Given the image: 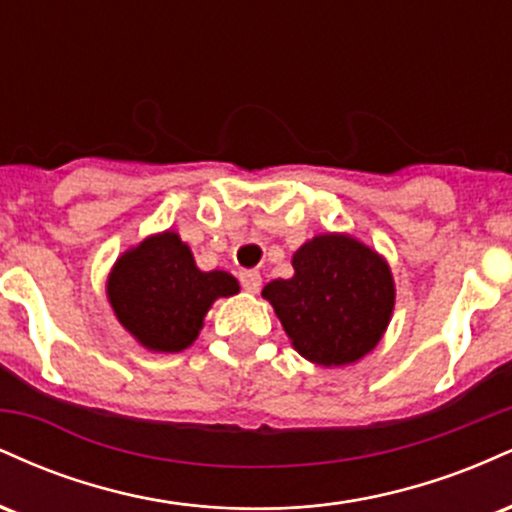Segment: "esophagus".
Instances as JSON below:
<instances>
[{
    "label": "esophagus",
    "instance_id": "esophagus-1",
    "mask_svg": "<svg viewBox=\"0 0 512 512\" xmlns=\"http://www.w3.org/2000/svg\"><path fill=\"white\" fill-rule=\"evenodd\" d=\"M240 284H243V289L248 293H257L262 286V276L255 269H245V272H240Z\"/></svg>",
    "mask_w": 512,
    "mask_h": 512
}]
</instances>
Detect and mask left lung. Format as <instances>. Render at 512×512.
Here are the masks:
<instances>
[{
    "mask_svg": "<svg viewBox=\"0 0 512 512\" xmlns=\"http://www.w3.org/2000/svg\"><path fill=\"white\" fill-rule=\"evenodd\" d=\"M291 279L262 289L293 349L322 368L349 366L378 346L395 310V279L378 250L349 233H320L291 257Z\"/></svg>",
    "mask_w": 512,
    "mask_h": 512,
    "instance_id": "obj_1",
    "label": "left lung"
}]
</instances>
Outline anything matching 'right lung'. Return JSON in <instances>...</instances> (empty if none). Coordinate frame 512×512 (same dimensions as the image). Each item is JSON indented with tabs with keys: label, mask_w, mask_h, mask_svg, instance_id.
Returning a JSON list of instances; mask_svg holds the SVG:
<instances>
[{
	"label": "right lung",
	"mask_w": 512,
	"mask_h": 512,
	"mask_svg": "<svg viewBox=\"0 0 512 512\" xmlns=\"http://www.w3.org/2000/svg\"><path fill=\"white\" fill-rule=\"evenodd\" d=\"M238 291L233 274L202 272L190 245L170 228L122 252L105 281L117 322L154 354H178L195 344L214 301Z\"/></svg>",
	"instance_id": "obj_1"
}]
</instances>
